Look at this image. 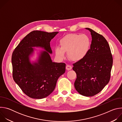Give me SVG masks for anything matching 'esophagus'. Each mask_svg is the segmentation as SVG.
I'll return each mask as SVG.
<instances>
[{"instance_id": "esophagus-1", "label": "esophagus", "mask_w": 122, "mask_h": 122, "mask_svg": "<svg viewBox=\"0 0 122 122\" xmlns=\"http://www.w3.org/2000/svg\"><path fill=\"white\" fill-rule=\"evenodd\" d=\"M66 69H67V71H70V70H71V69H72V66H70V65H67L66 66Z\"/></svg>"}]
</instances>
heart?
I'll return each instance as SVG.
<instances>
[{"label": "heart", "instance_id": "b5f03b06", "mask_svg": "<svg viewBox=\"0 0 122 122\" xmlns=\"http://www.w3.org/2000/svg\"><path fill=\"white\" fill-rule=\"evenodd\" d=\"M60 47L55 49L56 56L60 59L66 57L67 53L68 58L73 61L82 60L88 54L90 49L91 41L85 34H69L60 41Z\"/></svg>", "mask_w": 122, "mask_h": 122}]
</instances>
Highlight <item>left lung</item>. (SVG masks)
I'll return each mask as SVG.
<instances>
[{
  "instance_id": "obj_1",
  "label": "left lung",
  "mask_w": 122,
  "mask_h": 122,
  "mask_svg": "<svg viewBox=\"0 0 122 122\" xmlns=\"http://www.w3.org/2000/svg\"><path fill=\"white\" fill-rule=\"evenodd\" d=\"M92 36L90 49L81 60L73 64L77 74L74 86L85 97L99 93L109 82L113 59L108 42L103 36L89 28Z\"/></svg>"
}]
</instances>
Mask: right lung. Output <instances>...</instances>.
<instances>
[{
    "label": "right lung",
    "mask_w": 122,
    "mask_h": 122,
    "mask_svg": "<svg viewBox=\"0 0 122 122\" xmlns=\"http://www.w3.org/2000/svg\"><path fill=\"white\" fill-rule=\"evenodd\" d=\"M58 33L35 30L22 40L13 51L11 63L13 78L23 92L29 97L42 99L55 89L59 77L65 72L66 64L52 61L50 41ZM44 50L39 51L34 48ZM37 51L35 61L30 58Z\"/></svg>",
    "instance_id": "obj_1"
}]
</instances>
